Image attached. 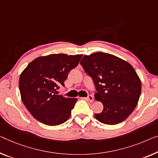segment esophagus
Masks as SVG:
<instances>
[{"instance_id":"1","label":"esophagus","mask_w":158,"mask_h":158,"mask_svg":"<svg viewBox=\"0 0 158 158\" xmlns=\"http://www.w3.org/2000/svg\"><path fill=\"white\" fill-rule=\"evenodd\" d=\"M86 100L89 102H94V96L92 95H89L86 97Z\"/></svg>"}]
</instances>
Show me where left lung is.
<instances>
[{
  "label": "left lung",
  "mask_w": 158,
  "mask_h": 158,
  "mask_svg": "<svg viewBox=\"0 0 158 158\" xmlns=\"http://www.w3.org/2000/svg\"><path fill=\"white\" fill-rule=\"evenodd\" d=\"M80 64L92 78L97 93L95 99L103 110L96 114L101 123H121L133 111L139 100L141 81L133 67L122 59L104 52L85 55Z\"/></svg>",
  "instance_id": "left-lung-1"
}]
</instances>
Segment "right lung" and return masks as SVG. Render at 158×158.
Listing matches in <instances>:
<instances>
[{
    "label": "right lung",
    "instance_id": "right-lung-1",
    "mask_svg": "<svg viewBox=\"0 0 158 158\" xmlns=\"http://www.w3.org/2000/svg\"><path fill=\"white\" fill-rule=\"evenodd\" d=\"M82 55L55 54L40 56L23 70L19 79L21 98L32 116L48 126H58L67 121L77 98L58 95L60 86L68 74L79 64Z\"/></svg>",
    "mask_w": 158,
    "mask_h": 158
}]
</instances>
